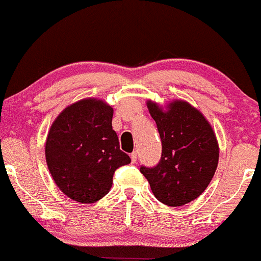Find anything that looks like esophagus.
I'll use <instances>...</instances> for the list:
<instances>
[{
  "mask_svg": "<svg viewBox=\"0 0 261 261\" xmlns=\"http://www.w3.org/2000/svg\"><path fill=\"white\" fill-rule=\"evenodd\" d=\"M131 162H133V163L137 162V152L131 153Z\"/></svg>",
  "mask_w": 261,
  "mask_h": 261,
  "instance_id": "obj_1",
  "label": "esophagus"
}]
</instances>
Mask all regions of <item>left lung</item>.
Returning <instances> with one entry per match:
<instances>
[{"label": "left lung", "instance_id": "1", "mask_svg": "<svg viewBox=\"0 0 261 261\" xmlns=\"http://www.w3.org/2000/svg\"><path fill=\"white\" fill-rule=\"evenodd\" d=\"M162 140V158L154 168L141 166L159 202L181 206L202 194L219 163V143L210 122L186 100L166 107L147 100Z\"/></svg>", "mask_w": 261, "mask_h": 261}]
</instances>
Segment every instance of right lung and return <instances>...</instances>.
<instances>
[{
	"label": "right lung",
	"mask_w": 261,
	"mask_h": 261,
	"mask_svg": "<svg viewBox=\"0 0 261 261\" xmlns=\"http://www.w3.org/2000/svg\"><path fill=\"white\" fill-rule=\"evenodd\" d=\"M113 108L84 98L59 113L47 134L45 155L53 181L65 196L95 203L111 191L113 175L131 162L112 127Z\"/></svg>",
	"instance_id": "right-lung-1"
}]
</instances>
